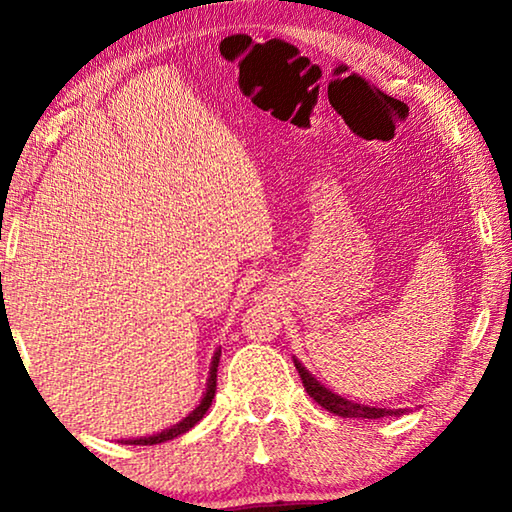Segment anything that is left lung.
Returning a JSON list of instances; mask_svg holds the SVG:
<instances>
[{
	"instance_id": "8db88e82",
	"label": "left lung",
	"mask_w": 512,
	"mask_h": 512,
	"mask_svg": "<svg viewBox=\"0 0 512 512\" xmlns=\"http://www.w3.org/2000/svg\"><path fill=\"white\" fill-rule=\"evenodd\" d=\"M296 363V370L300 372V379H302V386H305V391L309 393V397H314V400L327 409L329 413H336L341 415V418H366V420H377V418H386V415H402L406 409H377V406H366V404H357V402H350L345 400V397L336 395L325 388L320 381L311 375V372L302 366L298 359H293Z\"/></svg>"
}]
</instances>
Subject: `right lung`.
Listing matches in <instances>:
<instances>
[{"mask_svg": "<svg viewBox=\"0 0 512 512\" xmlns=\"http://www.w3.org/2000/svg\"><path fill=\"white\" fill-rule=\"evenodd\" d=\"M219 359H221V350H216L214 357H212V368H210V377H207V388H205V393H203V400H201V404H198L192 413L187 415V418H183L178 424H173V427H169V429H162L158 433H153V436L124 440V443H131V445L167 443V440H171V438L183 436V433H187L189 429H192L196 422H201L203 415L207 413V409H210L212 400H214V393H216V368H219Z\"/></svg>", "mask_w": 512, "mask_h": 512, "instance_id": "right-lung-1", "label": "right lung"}]
</instances>
